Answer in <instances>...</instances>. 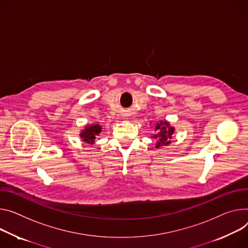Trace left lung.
Returning a JSON list of instances; mask_svg holds the SVG:
<instances>
[{
    "label": "left lung",
    "instance_id": "obj_1",
    "mask_svg": "<svg viewBox=\"0 0 248 248\" xmlns=\"http://www.w3.org/2000/svg\"><path fill=\"white\" fill-rule=\"evenodd\" d=\"M155 128L157 130V133L154 134L153 138L157 140L156 147L158 148L159 146L169 144L171 136L174 132V128L171 127L166 122H160L159 124H157Z\"/></svg>",
    "mask_w": 248,
    "mask_h": 248
}]
</instances>
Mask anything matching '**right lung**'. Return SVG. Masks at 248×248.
Returning <instances> with one entry per match:
<instances>
[{"mask_svg": "<svg viewBox=\"0 0 248 248\" xmlns=\"http://www.w3.org/2000/svg\"><path fill=\"white\" fill-rule=\"evenodd\" d=\"M101 131H102V127L99 124H93L90 126H86L85 130L81 132L80 137L83 139L85 142L93 144L96 140V136H98Z\"/></svg>", "mask_w": 248, "mask_h": 248, "instance_id": "1", "label": "right lung"}]
</instances>
